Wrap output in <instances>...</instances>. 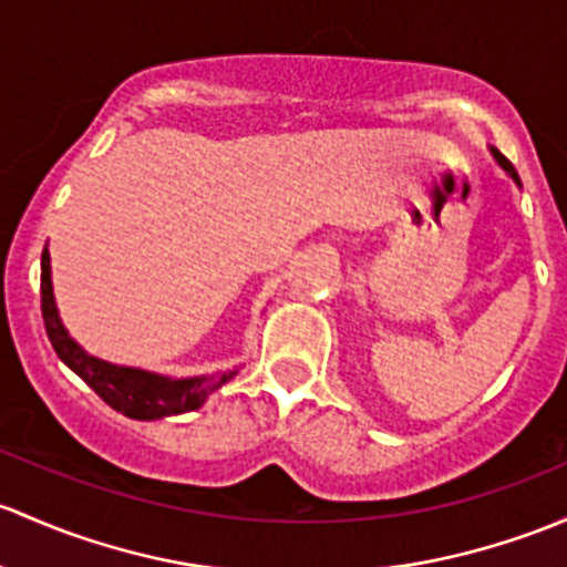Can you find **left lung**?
<instances>
[{"label": "left lung", "instance_id": "left-lung-1", "mask_svg": "<svg viewBox=\"0 0 567 567\" xmlns=\"http://www.w3.org/2000/svg\"><path fill=\"white\" fill-rule=\"evenodd\" d=\"M492 154H494V159H497V163H499V165H503V171H505V174H508V176H511V178H514V182H516V184H519V187H522V182H519V174H516V168H514V165H511V163H508V159H505V157H503V154H499V152H497V148H492Z\"/></svg>", "mask_w": 567, "mask_h": 567}]
</instances>
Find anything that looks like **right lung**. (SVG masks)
<instances>
[{
    "mask_svg": "<svg viewBox=\"0 0 567 567\" xmlns=\"http://www.w3.org/2000/svg\"><path fill=\"white\" fill-rule=\"evenodd\" d=\"M40 268H43V274H40L43 323L53 350L116 413L135 421H154L165 419V415L189 413V410H198L219 385H225L238 374V369L234 367L225 369V372L200 374V378H165V374L146 372V369L116 367V363L94 359L70 337L62 320H59L56 301H53L51 255H48V247L43 249V264H40Z\"/></svg>",
    "mask_w": 567,
    "mask_h": 567,
    "instance_id": "add662e5",
    "label": "right lung"
}]
</instances>
